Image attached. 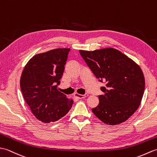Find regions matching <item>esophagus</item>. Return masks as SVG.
<instances>
[{
	"mask_svg": "<svg viewBox=\"0 0 157 157\" xmlns=\"http://www.w3.org/2000/svg\"><path fill=\"white\" fill-rule=\"evenodd\" d=\"M75 96L77 98H78L79 99H82V98H84L85 97H86V96H88V94H78V93H75Z\"/></svg>",
	"mask_w": 157,
	"mask_h": 157,
	"instance_id": "obj_1",
	"label": "esophagus"
}]
</instances>
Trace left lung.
<instances>
[{"mask_svg":"<svg viewBox=\"0 0 157 157\" xmlns=\"http://www.w3.org/2000/svg\"><path fill=\"white\" fill-rule=\"evenodd\" d=\"M82 58L96 78L105 86L93 113L105 124L114 125L128 120L137 111L144 94L145 79L140 66L113 48L93 51L80 50Z\"/></svg>","mask_w":157,"mask_h":157,"instance_id":"8db88e82","label":"left lung"}]
</instances>
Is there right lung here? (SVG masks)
I'll use <instances>...</instances> for the list:
<instances>
[{
    "instance_id": "1",
    "label": "right lung",
    "mask_w": 157,
    "mask_h": 157,
    "mask_svg": "<svg viewBox=\"0 0 157 157\" xmlns=\"http://www.w3.org/2000/svg\"><path fill=\"white\" fill-rule=\"evenodd\" d=\"M70 48H56L34 55L22 71L20 87L25 101L40 121L48 123L64 117L73 101L58 89Z\"/></svg>"
}]
</instances>
